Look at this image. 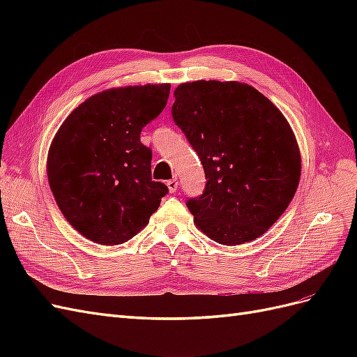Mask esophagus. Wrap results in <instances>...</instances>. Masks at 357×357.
<instances>
[{
  "instance_id": "obj_1",
  "label": "esophagus",
  "mask_w": 357,
  "mask_h": 357,
  "mask_svg": "<svg viewBox=\"0 0 357 357\" xmlns=\"http://www.w3.org/2000/svg\"><path fill=\"white\" fill-rule=\"evenodd\" d=\"M167 186H168V189H169V192H171V193H174V192L177 190V188H178V181H177V178H171V180H168V181H167Z\"/></svg>"
}]
</instances>
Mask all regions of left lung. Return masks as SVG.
I'll use <instances>...</instances> for the list:
<instances>
[{
  "label": "left lung",
  "mask_w": 357,
  "mask_h": 357,
  "mask_svg": "<svg viewBox=\"0 0 357 357\" xmlns=\"http://www.w3.org/2000/svg\"><path fill=\"white\" fill-rule=\"evenodd\" d=\"M172 119L204 167L202 195L186 205L219 244L256 240L284 213L299 185L301 155L286 117L240 82L198 80L174 91Z\"/></svg>",
  "instance_id": "8db88e82"
}]
</instances>
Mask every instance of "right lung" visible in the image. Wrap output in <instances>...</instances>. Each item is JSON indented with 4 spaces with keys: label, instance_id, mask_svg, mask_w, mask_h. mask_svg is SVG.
Instances as JSON below:
<instances>
[{
    "label": "right lung",
    "instance_id": "1",
    "mask_svg": "<svg viewBox=\"0 0 357 357\" xmlns=\"http://www.w3.org/2000/svg\"><path fill=\"white\" fill-rule=\"evenodd\" d=\"M169 84L109 89L82 102L53 138L47 177L74 229L104 245L132 238L168 188L152 180L143 128L165 109Z\"/></svg>",
    "mask_w": 357,
    "mask_h": 357
}]
</instances>
